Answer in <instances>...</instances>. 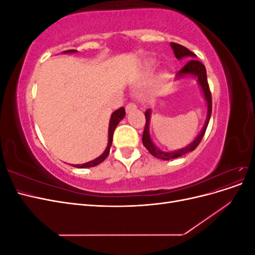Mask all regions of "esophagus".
<instances>
[{
    "mask_svg": "<svg viewBox=\"0 0 255 255\" xmlns=\"http://www.w3.org/2000/svg\"><path fill=\"white\" fill-rule=\"evenodd\" d=\"M135 109H136V105H135L134 103H132V102H129V103L126 106V110H127L128 113H129L130 111H133V110H135Z\"/></svg>",
    "mask_w": 255,
    "mask_h": 255,
    "instance_id": "1",
    "label": "esophagus"
}]
</instances>
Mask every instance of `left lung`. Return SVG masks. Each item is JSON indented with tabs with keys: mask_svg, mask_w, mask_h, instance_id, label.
<instances>
[{
	"mask_svg": "<svg viewBox=\"0 0 255 255\" xmlns=\"http://www.w3.org/2000/svg\"><path fill=\"white\" fill-rule=\"evenodd\" d=\"M171 48L174 52V55L177 59H182V58H192V60H189L188 63L185 65L181 70L176 73V80L177 79H182L184 76L186 75H192L196 76L198 83L200 86H201L202 92L204 99L206 101V105H207V115H206V120L204 126L201 129V132L199 133V135L196 137V139L190 142L188 145L185 146V148L175 150V151H170V152H165L163 150L158 149L157 146H155V144L153 143L151 137H150V132H149V125H150V118H151V110L145 111L144 116H145V126H144V129H143V134H142V143L146 148L152 155L156 158H160L164 160H169V159H173V158H177L184 154H186L188 152L194 151L197 146L199 145L200 141L202 140V138L205 134L206 128L208 126V122H210V118L212 115V95H211V90L210 87H208V83H207V76H206V69L204 67V65L199 61L197 59H195L196 54L192 53L191 51H189L187 48L183 47L181 44H177L174 42H170Z\"/></svg>",
	"mask_w": 255,
	"mask_h": 255,
	"instance_id": "1",
	"label": "left lung"
}]
</instances>
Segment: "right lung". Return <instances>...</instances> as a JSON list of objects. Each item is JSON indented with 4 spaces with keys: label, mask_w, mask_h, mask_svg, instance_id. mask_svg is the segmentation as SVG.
<instances>
[{
    "label": "right lung",
    "mask_w": 255,
    "mask_h": 255,
    "mask_svg": "<svg viewBox=\"0 0 255 255\" xmlns=\"http://www.w3.org/2000/svg\"><path fill=\"white\" fill-rule=\"evenodd\" d=\"M76 50H68V51H65L64 53H75ZM126 116V110L125 107H120L119 110L115 111L113 114H112V117H111V120H110V126H109V142H107V146L105 151L100 155L99 157H97L96 159L94 160H90L88 161V163H85V164H82V165H72L73 167H76V168H90V167H95L99 164H101L102 161L107 157V155L110 154V150H111V145H112V142H113V136H114V130L116 128V127H117L119 125V122L125 118Z\"/></svg>",
    "instance_id": "add662e5"
}]
</instances>
